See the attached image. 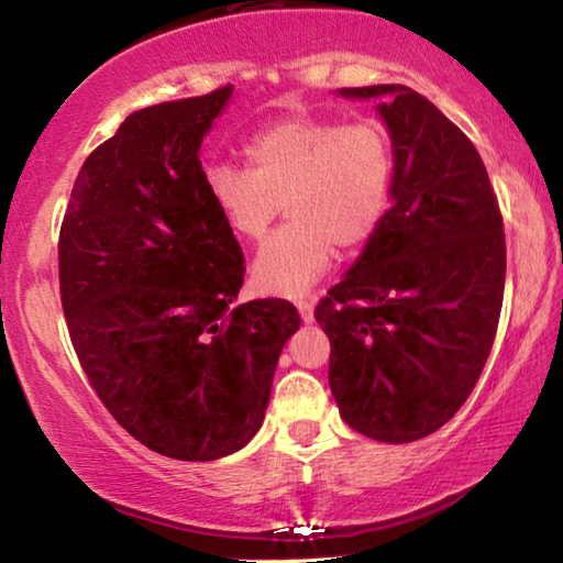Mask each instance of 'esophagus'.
<instances>
[{
  "label": "esophagus",
  "mask_w": 563,
  "mask_h": 563,
  "mask_svg": "<svg viewBox=\"0 0 563 563\" xmlns=\"http://www.w3.org/2000/svg\"><path fill=\"white\" fill-rule=\"evenodd\" d=\"M296 308L300 318H303V323H313V303H310V300H298Z\"/></svg>",
  "instance_id": "obj_1"
}]
</instances>
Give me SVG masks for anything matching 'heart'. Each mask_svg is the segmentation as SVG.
<instances>
[{"label":"heart","mask_w":563,"mask_h":563,"mask_svg":"<svg viewBox=\"0 0 563 563\" xmlns=\"http://www.w3.org/2000/svg\"><path fill=\"white\" fill-rule=\"evenodd\" d=\"M247 172L214 164L207 195L228 230L260 240L285 205L290 224L260 247L250 267L255 290L300 296L331 267L335 245L374 238L389 209L391 141L382 123L292 115L255 133Z\"/></svg>","instance_id":"b5f03b06"}]
</instances>
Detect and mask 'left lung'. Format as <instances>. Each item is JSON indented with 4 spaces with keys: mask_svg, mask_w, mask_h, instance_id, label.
Instances as JSON below:
<instances>
[{
    "mask_svg": "<svg viewBox=\"0 0 563 563\" xmlns=\"http://www.w3.org/2000/svg\"><path fill=\"white\" fill-rule=\"evenodd\" d=\"M376 100L394 154L391 207L316 308L343 422L405 444L450 422L498 331L506 238L481 154L407 86L341 88Z\"/></svg>",
    "mask_w": 563,
    "mask_h": 563,
    "instance_id": "1",
    "label": "left lung"
}]
</instances>
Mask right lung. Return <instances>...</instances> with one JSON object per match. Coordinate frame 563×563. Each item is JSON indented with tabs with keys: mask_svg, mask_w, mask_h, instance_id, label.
I'll return each instance as SVG.
<instances>
[{
	"mask_svg": "<svg viewBox=\"0 0 563 563\" xmlns=\"http://www.w3.org/2000/svg\"><path fill=\"white\" fill-rule=\"evenodd\" d=\"M232 90L131 113L82 164L57 247L67 331L90 387L141 444L189 463L255 438L300 325L288 300L234 306L245 257L199 162Z\"/></svg>",
	"mask_w": 563,
	"mask_h": 563,
	"instance_id": "add662e5",
	"label": "right lung"
}]
</instances>
